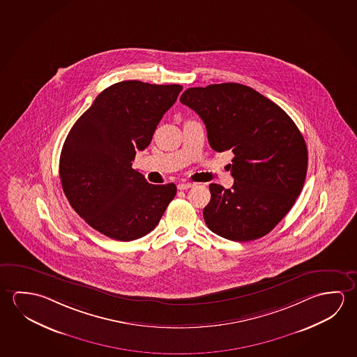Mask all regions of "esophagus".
Listing matches in <instances>:
<instances>
[{"instance_id":"obj_1","label":"esophagus","mask_w":357,"mask_h":357,"mask_svg":"<svg viewBox=\"0 0 357 357\" xmlns=\"http://www.w3.org/2000/svg\"><path fill=\"white\" fill-rule=\"evenodd\" d=\"M194 183H185V181H183V183H179L178 184V189L179 190H187L189 188H193Z\"/></svg>"}]
</instances>
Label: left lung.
<instances>
[{"instance_id":"8db88e82","label":"left lung","mask_w":357,"mask_h":357,"mask_svg":"<svg viewBox=\"0 0 357 357\" xmlns=\"http://www.w3.org/2000/svg\"><path fill=\"white\" fill-rule=\"evenodd\" d=\"M181 102L203 119L216 152L234 153L230 189L211 184L203 211L213 233L233 241L268 234L304 187L307 148L284 109L239 83L188 88Z\"/></svg>"}]
</instances>
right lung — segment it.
Wrapping results in <instances>:
<instances>
[{"label": "right lung", "instance_id": "1", "mask_svg": "<svg viewBox=\"0 0 357 357\" xmlns=\"http://www.w3.org/2000/svg\"><path fill=\"white\" fill-rule=\"evenodd\" d=\"M179 84L123 81L105 88L70 128L59 158V178L70 206L111 239L151 233L173 198L176 184H149L132 168L137 151L152 141Z\"/></svg>", "mask_w": 357, "mask_h": 357}]
</instances>
